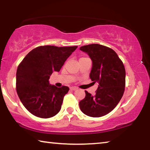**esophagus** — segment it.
Listing matches in <instances>:
<instances>
[{"label": "esophagus", "instance_id": "obj_1", "mask_svg": "<svg viewBox=\"0 0 150 150\" xmlns=\"http://www.w3.org/2000/svg\"><path fill=\"white\" fill-rule=\"evenodd\" d=\"M70 89L71 90V91H76V90L77 89V88L75 87H70Z\"/></svg>", "mask_w": 150, "mask_h": 150}]
</instances>
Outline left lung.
I'll use <instances>...</instances> for the list:
<instances>
[{
	"mask_svg": "<svg viewBox=\"0 0 150 150\" xmlns=\"http://www.w3.org/2000/svg\"><path fill=\"white\" fill-rule=\"evenodd\" d=\"M80 50L89 55L92 69L89 77L98 83L95 95L85 91L84 99L79 102L81 110L91 117H101L115 108L125 89L126 71L116 53L105 45H83Z\"/></svg>",
	"mask_w": 150,
	"mask_h": 150,
	"instance_id": "left-lung-1",
	"label": "left lung"
}]
</instances>
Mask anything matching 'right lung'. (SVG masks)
I'll list each match as a JSON object with an SVG mask.
<instances>
[{"mask_svg":"<svg viewBox=\"0 0 150 150\" xmlns=\"http://www.w3.org/2000/svg\"><path fill=\"white\" fill-rule=\"evenodd\" d=\"M77 46H39L28 54L16 71V91L24 107L42 118L56 115L63 97L69 91L66 86L58 88L50 84V75L59 71Z\"/></svg>","mask_w":150,"mask_h":150,"instance_id":"right-lung-1","label":"right lung"}]
</instances>
